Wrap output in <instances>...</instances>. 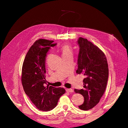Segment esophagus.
Masks as SVG:
<instances>
[{"instance_id":"esophagus-1","label":"esophagus","mask_w":128,"mask_h":128,"mask_svg":"<svg viewBox=\"0 0 128 128\" xmlns=\"http://www.w3.org/2000/svg\"><path fill=\"white\" fill-rule=\"evenodd\" d=\"M66 91L68 92H72L74 91L72 88H66Z\"/></svg>"}]
</instances>
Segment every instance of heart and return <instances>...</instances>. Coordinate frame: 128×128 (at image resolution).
I'll list each match as a JSON object with an SVG mask.
<instances>
[{"label":"heart","instance_id":"1","mask_svg":"<svg viewBox=\"0 0 128 128\" xmlns=\"http://www.w3.org/2000/svg\"><path fill=\"white\" fill-rule=\"evenodd\" d=\"M62 56L68 55L69 54H72V49L69 45H64L61 48Z\"/></svg>","mask_w":128,"mask_h":128}]
</instances>
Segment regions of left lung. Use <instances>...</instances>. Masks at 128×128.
Returning a JSON list of instances; mask_svg holds the SVG:
<instances>
[{"mask_svg": "<svg viewBox=\"0 0 128 128\" xmlns=\"http://www.w3.org/2000/svg\"><path fill=\"white\" fill-rule=\"evenodd\" d=\"M78 43L80 50L76 73H82L85 78L83 80L84 89H75L74 91L84 98V103L78 108L88 110L96 106L104 94L109 72L105 54L97 46L82 37H79Z\"/></svg>", "mask_w": 128, "mask_h": 128, "instance_id": "left-lung-1", "label": "left lung"}]
</instances>
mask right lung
Masks as SVG:
<instances>
[{
  "label": "right lung",
  "mask_w": 128,
  "mask_h": 128,
  "mask_svg": "<svg viewBox=\"0 0 128 128\" xmlns=\"http://www.w3.org/2000/svg\"><path fill=\"white\" fill-rule=\"evenodd\" d=\"M53 40L39 39L27 53L22 68L21 81L25 94L40 110L50 111L56 107L59 98L65 94L64 88L45 86L46 57Z\"/></svg>",
  "instance_id": "right-lung-1"
}]
</instances>
